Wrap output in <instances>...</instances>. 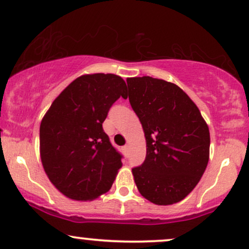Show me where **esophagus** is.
I'll return each mask as SVG.
<instances>
[{
    "label": "esophagus",
    "mask_w": 249,
    "mask_h": 249,
    "mask_svg": "<svg viewBox=\"0 0 249 249\" xmlns=\"http://www.w3.org/2000/svg\"><path fill=\"white\" fill-rule=\"evenodd\" d=\"M128 148H129V145H128V144H125V145H124V147H122V149H124V151H127Z\"/></svg>",
    "instance_id": "1"
}]
</instances>
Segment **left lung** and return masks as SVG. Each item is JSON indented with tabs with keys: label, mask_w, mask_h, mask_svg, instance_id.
<instances>
[{
	"label": "left lung",
	"mask_w": 249,
	"mask_h": 249,
	"mask_svg": "<svg viewBox=\"0 0 249 249\" xmlns=\"http://www.w3.org/2000/svg\"><path fill=\"white\" fill-rule=\"evenodd\" d=\"M127 84L147 142L144 162L133 169L137 189L156 205L178 203L196 188L209 163V125L177 85L151 77L128 78Z\"/></svg>",
	"instance_id": "left-lung-1"
}]
</instances>
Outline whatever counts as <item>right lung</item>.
I'll use <instances>...</instances> for the list:
<instances>
[{
	"instance_id": "obj_1",
	"label": "right lung",
	"mask_w": 249,
	"mask_h": 249,
	"mask_svg": "<svg viewBox=\"0 0 249 249\" xmlns=\"http://www.w3.org/2000/svg\"><path fill=\"white\" fill-rule=\"evenodd\" d=\"M125 83L112 73L84 74L60 93L39 128L40 160L50 182L73 200H94L112 188L122 166L102 124L124 96Z\"/></svg>"
}]
</instances>
